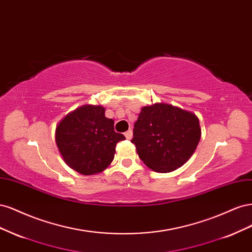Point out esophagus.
I'll use <instances>...</instances> for the list:
<instances>
[{"label":"esophagus","mask_w":252,"mask_h":252,"mask_svg":"<svg viewBox=\"0 0 252 252\" xmlns=\"http://www.w3.org/2000/svg\"><path fill=\"white\" fill-rule=\"evenodd\" d=\"M125 136H126L127 140H131V138H132V131L131 130L126 131L125 132Z\"/></svg>","instance_id":"34e87169"}]
</instances>
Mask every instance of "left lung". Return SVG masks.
Returning <instances> with one entry per match:
<instances>
[{
    "mask_svg": "<svg viewBox=\"0 0 252 252\" xmlns=\"http://www.w3.org/2000/svg\"><path fill=\"white\" fill-rule=\"evenodd\" d=\"M201 139L195 114L168 104L143 107L134 123L133 138L140 158L157 172H170L184 165Z\"/></svg>",
    "mask_w": 252,
    "mask_h": 252,
    "instance_id": "8db88e82",
    "label": "left lung"
}]
</instances>
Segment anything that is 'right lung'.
I'll list each match as a JSON object with an SVG mask.
<instances>
[{"label":"right lung","mask_w":252,"mask_h":252,"mask_svg":"<svg viewBox=\"0 0 252 252\" xmlns=\"http://www.w3.org/2000/svg\"><path fill=\"white\" fill-rule=\"evenodd\" d=\"M125 140L114 131V121L102 106L85 105L58 125L56 142L65 163L81 174L103 171L113 161L116 145Z\"/></svg>","instance_id":"right-lung-1"}]
</instances>
